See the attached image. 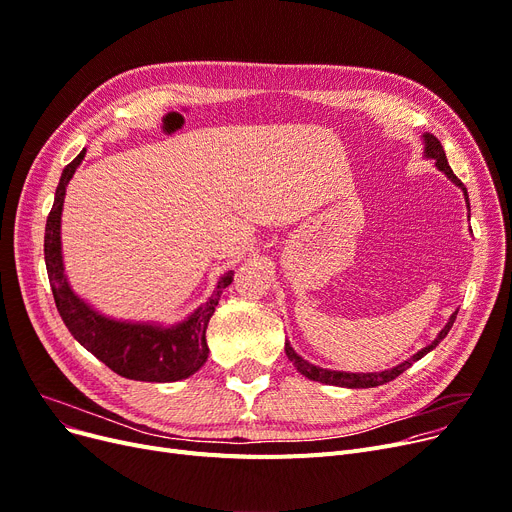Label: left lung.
Here are the masks:
<instances>
[{"mask_svg": "<svg viewBox=\"0 0 512 512\" xmlns=\"http://www.w3.org/2000/svg\"><path fill=\"white\" fill-rule=\"evenodd\" d=\"M422 140H425V157H427V159H433V161H435V167H437L439 171L446 173V175L450 177V180L464 192L466 207H469V194H466L464 184L458 180V177H456L454 171H452V167L448 165L446 152H443V146L439 144V140H437L435 136H431V133H422ZM456 314H458V311H454V314L450 316L448 324L439 330L437 339H435L431 345H427L425 349H420L418 353H414L410 360L402 362V364L391 368V370H383V372H339V370H326V368L314 366V364H309L307 360H303L299 353H295V349L291 347V343H288V341L284 343V351H286V355H288V360L293 362V366H295L303 376H307V379H311V381H318V383H324V385L349 387V389L379 387V385H385V383L393 381L395 376H399L404 370H408L414 362H418V360L422 358V355H427L431 349H435L443 339H446V335H448L452 324H454V320H456Z\"/></svg>", "mask_w": 512, "mask_h": 512, "instance_id": "left-lung-1", "label": "left lung"}]
</instances>
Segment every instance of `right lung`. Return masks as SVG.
Masks as SVG:
<instances>
[{
    "label": "right lung",
    "instance_id": "obj_1",
    "mask_svg": "<svg viewBox=\"0 0 512 512\" xmlns=\"http://www.w3.org/2000/svg\"><path fill=\"white\" fill-rule=\"evenodd\" d=\"M83 157L85 150H81L60 175L54 205L48 215L46 238H43V253H46V268L58 314L71 335L87 351L94 353L100 362L125 379L146 383H173L188 379L207 362V326L221 293L230 286L234 272L230 270L221 276L207 303L194 309V314L184 322L173 326L119 322L102 316L90 303L77 297L64 274L60 217L66 186H69Z\"/></svg>",
    "mask_w": 512,
    "mask_h": 512
}]
</instances>
